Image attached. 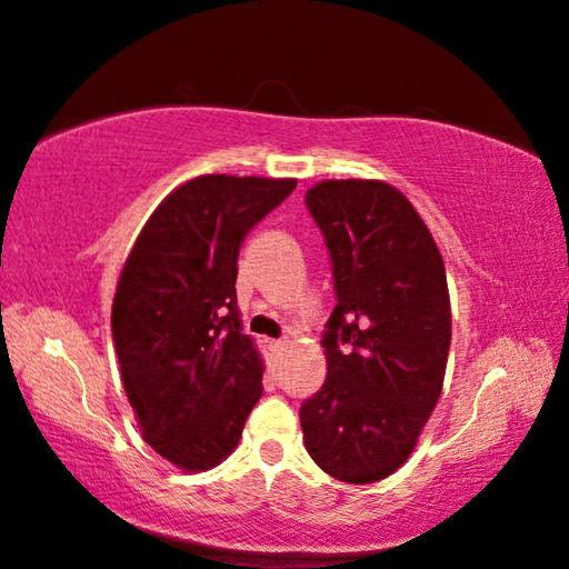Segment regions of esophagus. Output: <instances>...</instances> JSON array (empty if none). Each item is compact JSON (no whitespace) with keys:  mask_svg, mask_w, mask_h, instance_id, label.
Listing matches in <instances>:
<instances>
[{"mask_svg":"<svg viewBox=\"0 0 569 569\" xmlns=\"http://www.w3.org/2000/svg\"><path fill=\"white\" fill-rule=\"evenodd\" d=\"M286 348H288V340H273V342H270V350H273V353H278V356H281Z\"/></svg>","mask_w":569,"mask_h":569,"instance_id":"34e87169","label":"esophagus"}]
</instances>
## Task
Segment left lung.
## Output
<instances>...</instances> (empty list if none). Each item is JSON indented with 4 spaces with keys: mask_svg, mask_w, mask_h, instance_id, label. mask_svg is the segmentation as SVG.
<instances>
[{
    "mask_svg": "<svg viewBox=\"0 0 569 569\" xmlns=\"http://www.w3.org/2000/svg\"><path fill=\"white\" fill-rule=\"evenodd\" d=\"M307 206L332 258L325 387L301 405L303 446L350 485L410 459L443 389L451 299L433 234L383 180H322Z\"/></svg>",
    "mask_w": 569,
    "mask_h": 569,
    "instance_id": "obj_1",
    "label": "left lung"
}]
</instances>
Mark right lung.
I'll return each mask as SVG.
<instances>
[{
	"label": "right lung",
	"mask_w": 569,
	"mask_h": 569,
	"mask_svg": "<svg viewBox=\"0 0 569 569\" xmlns=\"http://www.w3.org/2000/svg\"><path fill=\"white\" fill-rule=\"evenodd\" d=\"M293 188V178L198 174L154 208L123 262L110 325L126 397L143 441L182 471L219 467L262 395L237 254Z\"/></svg>",
	"instance_id": "right-lung-1"
}]
</instances>
